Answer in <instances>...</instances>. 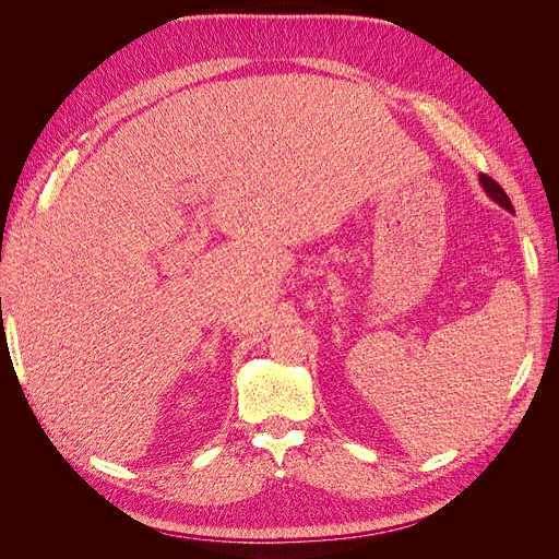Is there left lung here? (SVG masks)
I'll use <instances>...</instances> for the list:
<instances>
[{"label": "left lung", "instance_id": "obj_1", "mask_svg": "<svg viewBox=\"0 0 559 559\" xmlns=\"http://www.w3.org/2000/svg\"><path fill=\"white\" fill-rule=\"evenodd\" d=\"M480 183H483V189H485V193L492 198L495 202H499V205L503 207V210H509V212H513V205H511V200H509V195H506V191L501 189V186L492 179V177H487V175H480Z\"/></svg>", "mask_w": 559, "mask_h": 559}]
</instances>
